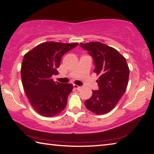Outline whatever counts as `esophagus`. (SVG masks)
I'll use <instances>...</instances> for the list:
<instances>
[{
    "label": "esophagus",
    "instance_id": "34e87169",
    "mask_svg": "<svg viewBox=\"0 0 154 154\" xmlns=\"http://www.w3.org/2000/svg\"><path fill=\"white\" fill-rule=\"evenodd\" d=\"M74 88H75V89H77L78 91H80L82 87H80V86H78L76 85H74Z\"/></svg>",
    "mask_w": 154,
    "mask_h": 154
}]
</instances>
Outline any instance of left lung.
I'll use <instances>...</instances> for the list:
<instances>
[{"label": "left lung", "mask_w": 154, "mask_h": 154, "mask_svg": "<svg viewBox=\"0 0 154 154\" xmlns=\"http://www.w3.org/2000/svg\"><path fill=\"white\" fill-rule=\"evenodd\" d=\"M80 45L93 57L94 72L99 75L97 80L99 90L93 91L85 105L94 114H107L116 107L127 88L130 70L126 59L114 48L100 42Z\"/></svg>", "instance_id": "1"}]
</instances>
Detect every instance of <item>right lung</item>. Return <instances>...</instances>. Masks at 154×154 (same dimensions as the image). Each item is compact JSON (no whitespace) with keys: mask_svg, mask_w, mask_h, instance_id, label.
<instances>
[{"mask_svg":"<svg viewBox=\"0 0 154 154\" xmlns=\"http://www.w3.org/2000/svg\"><path fill=\"white\" fill-rule=\"evenodd\" d=\"M78 45L45 42L23 57L21 67L23 89L32 107L42 116H55L66 108L73 85L55 82L52 75L58 74L57 68L60 66L62 56Z\"/></svg>","mask_w":154,"mask_h":154,"instance_id":"obj_1","label":"right lung"}]
</instances>
